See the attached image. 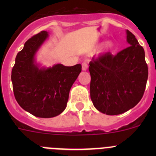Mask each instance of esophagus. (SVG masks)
Listing matches in <instances>:
<instances>
[{
    "label": "esophagus",
    "instance_id": "34e87169",
    "mask_svg": "<svg viewBox=\"0 0 156 156\" xmlns=\"http://www.w3.org/2000/svg\"><path fill=\"white\" fill-rule=\"evenodd\" d=\"M82 70L83 71H86V70H87V69H88V66H87V62H84L82 63Z\"/></svg>",
    "mask_w": 156,
    "mask_h": 156
}]
</instances>
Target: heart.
<instances>
[{
	"mask_svg": "<svg viewBox=\"0 0 156 156\" xmlns=\"http://www.w3.org/2000/svg\"><path fill=\"white\" fill-rule=\"evenodd\" d=\"M105 48H106V49L108 50V51H111V50H112L113 49L115 48V44L112 41H108L106 44Z\"/></svg>",
	"mask_w": 156,
	"mask_h": 156,
	"instance_id": "heart-1",
	"label": "heart"
}]
</instances>
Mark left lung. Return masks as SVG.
<instances>
[{
	"mask_svg": "<svg viewBox=\"0 0 156 156\" xmlns=\"http://www.w3.org/2000/svg\"><path fill=\"white\" fill-rule=\"evenodd\" d=\"M130 44L116 55L110 52L89 63L90 98L100 112L115 115L134 107L142 99L148 79L145 52L127 30Z\"/></svg>",
	"mask_w": 156,
	"mask_h": 156,
	"instance_id": "8db88e82",
	"label": "left lung"
}]
</instances>
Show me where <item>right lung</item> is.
Masks as SVG:
<instances>
[{
	"instance_id": "add662e5",
	"label": "right lung",
	"mask_w": 156,
	"mask_h": 156,
	"mask_svg": "<svg viewBox=\"0 0 156 156\" xmlns=\"http://www.w3.org/2000/svg\"><path fill=\"white\" fill-rule=\"evenodd\" d=\"M48 36V31H42L25 43L17 53L11 75L17 103L39 118L55 117L65 110L71 87L81 72V64L46 68L36 62V53Z\"/></svg>"
}]
</instances>
